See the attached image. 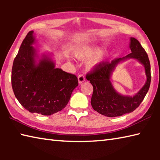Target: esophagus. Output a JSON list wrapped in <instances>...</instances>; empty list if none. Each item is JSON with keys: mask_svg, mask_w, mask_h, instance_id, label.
<instances>
[{"mask_svg": "<svg viewBox=\"0 0 160 160\" xmlns=\"http://www.w3.org/2000/svg\"><path fill=\"white\" fill-rule=\"evenodd\" d=\"M78 83L82 84L84 81L85 80V78L82 75H79L78 77Z\"/></svg>", "mask_w": 160, "mask_h": 160, "instance_id": "1", "label": "esophagus"}]
</instances>
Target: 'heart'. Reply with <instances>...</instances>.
Masks as SVG:
<instances>
[{"label": "heart", "mask_w": 160, "mask_h": 160, "mask_svg": "<svg viewBox=\"0 0 160 160\" xmlns=\"http://www.w3.org/2000/svg\"><path fill=\"white\" fill-rule=\"evenodd\" d=\"M75 56L80 60H88L87 66L89 68L98 67L104 63L111 55L110 51H102V48L98 46L83 45L75 48Z\"/></svg>", "instance_id": "heart-1"}]
</instances>
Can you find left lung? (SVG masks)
<instances>
[{
    "label": "left lung",
    "mask_w": 160,
    "mask_h": 160,
    "mask_svg": "<svg viewBox=\"0 0 160 160\" xmlns=\"http://www.w3.org/2000/svg\"><path fill=\"white\" fill-rule=\"evenodd\" d=\"M129 48L131 53L123 58H116L111 63H103L86 75L87 80L93 86L92 107L97 112L108 117L121 116L133 112L139 107L150 88V63L147 53L140 42L133 37L130 38ZM131 58L135 59L144 66L147 80L145 85L136 94L133 96H126L116 92L110 78L118 64Z\"/></svg>",
    "instance_id": "obj_1"
}]
</instances>
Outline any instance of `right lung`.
Returning a JSON list of instances; mask_svg holds the SVG:
<instances>
[{
  "label": "right lung",
  "mask_w": 160,
  "mask_h": 160,
  "mask_svg": "<svg viewBox=\"0 0 160 160\" xmlns=\"http://www.w3.org/2000/svg\"><path fill=\"white\" fill-rule=\"evenodd\" d=\"M34 32L27 34L14 59L12 68V87L22 106L31 113L50 116L66 107L78 78L56 68L52 54L41 56L33 46Z\"/></svg>",
  "instance_id": "1"
}]
</instances>
